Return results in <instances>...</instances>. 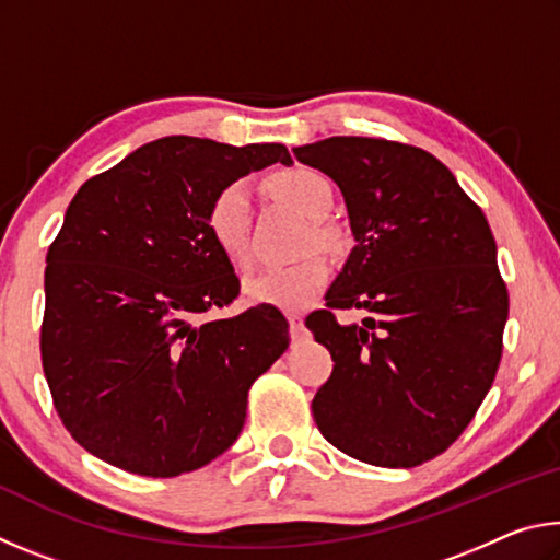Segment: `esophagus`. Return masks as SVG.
I'll use <instances>...</instances> for the list:
<instances>
[{
    "label": "esophagus",
    "mask_w": 560,
    "mask_h": 560,
    "mask_svg": "<svg viewBox=\"0 0 560 560\" xmlns=\"http://www.w3.org/2000/svg\"><path fill=\"white\" fill-rule=\"evenodd\" d=\"M289 324H291V338L299 340L303 336V320L299 314H289Z\"/></svg>",
    "instance_id": "34e87169"
}]
</instances>
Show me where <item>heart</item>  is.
Wrapping results in <instances>:
<instances>
[{
    "label": "heart",
    "mask_w": 560,
    "mask_h": 560,
    "mask_svg": "<svg viewBox=\"0 0 560 560\" xmlns=\"http://www.w3.org/2000/svg\"><path fill=\"white\" fill-rule=\"evenodd\" d=\"M271 192L291 210L301 212L311 224V236L320 246L334 244V230L318 222L334 207V185L311 167H291L271 177ZM249 185L236 179L217 189L205 210V226L212 242L236 269L249 267ZM330 279V267L320 254H306L287 267H269L246 279L244 289L254 301L271 303L279 308H301L314 301Z\"/></svg>",
    "instance_id": "1"
}]
</instances>
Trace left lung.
Wrapping results in <instances>:
<instances>
[{
	"label": "left lung",
	"mask_w": 560,
	"mask_h": 560,
	"mask_svg": "<svg viewBox=\"0 0 560 560\" xmlns=\"http://www.w3.org/2000/svg\"><path fill=\"white\" fill-rule=\"evenodd\" d=\"M336 179L355 249L306 328L334 373L311 410L348 457L410 469L442 454L494 383L509 291L479 205L428 150L338 136L293 150ZM366 311L346 327L338 310Z\"/></svg>",
	"instance_id": "1"
}]
</instances>
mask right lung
Masks as SVG:
<instances>
[{
  "label": "right lung",
  "mask_w": 560,
  "mask_h": 560,
  "mask_svg": "<svg viewBox=\"0 0 560 560\" xmlns=\"http://www.w3.org/2000/svg\"><path fill=\"white\" fill-rule=\"evenodd\" d=\"M289 165L279 143L170 136L81 185L46 254L42 365L63 428L93 457L179 477L232 447L254 381L289 348V324L240 299L205 226L217 189Z\"/></svg>",
  "instance_id": "obj_1"
}]
</instances>
